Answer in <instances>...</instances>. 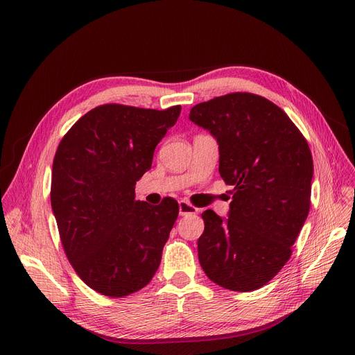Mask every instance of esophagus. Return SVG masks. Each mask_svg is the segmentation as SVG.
Segmentation results:
<instances>
[{"mask_svg": "<svg viewBox=\"0 0 355 355\" xmlns=\"http://www.w3.org/2000/svg\"><path fill=\"white\" fill-rule=\"evenodd\" d=\"M198 208H195L193 205L188 204L187 200H180L179 202V214L183 216V215H191V214H198Z\"/></svg>", "mask_w": 355, "mask_h": 355, "instance_id": "34e87169", "label": "esophagus"}]
</instances>
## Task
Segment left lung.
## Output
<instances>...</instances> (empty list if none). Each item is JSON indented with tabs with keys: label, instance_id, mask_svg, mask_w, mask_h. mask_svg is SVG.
<instances>
[{
	"label": "left lung",
	"instance_id": "left-lung-1",
	"mask_svg": "<svg viewBox=\"0 0 355 355\" xmlns=\"http://www.w3.org/2000/svg\"><path fill=\"white\" fill-rule=\"evenodd\" d=\"M189 120L219 146V175L234 187L227 218L202 214L198 257L205 275L234 292L272 280L292 254L311 207L313 162L286 112L260 95L234 92L200 103Z\"/></svg>",
	"mask_w": 355,
	"mask_h": 355
}]
</instances>
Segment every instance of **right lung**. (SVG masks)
Segmentation results:
<instances>
[{"label":"right lung","mask_w":355,"mask_h":355,"mask_svg":"<svg viewBox=\"0 0 355 355\" xmlns=\"http://www.w3.org/2000/svg\"><path fill=\"white\" fill-rule=\"evenodd\" d=\"M180 110L99 105L56 150L50 200L62 245L78 276L101 295L128 296L157 272L179 205L164 198L151 207L136 200L134 189Z\"/></svg>","instance_id":"1"}]
</instances>
